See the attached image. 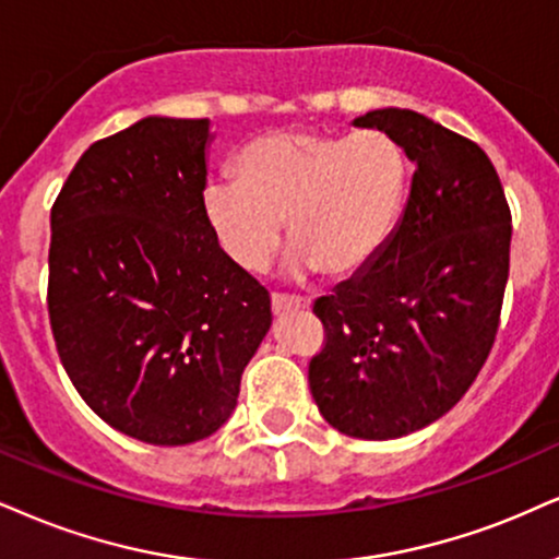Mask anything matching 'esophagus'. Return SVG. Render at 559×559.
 <instances>
[{"label": "esophagus", "instance_id": "34e87169", "mask_svg": "<svg viewBox=\"0 0 559 559\" xmlns=\"http://www.w3.org/2000/svg\"><path fill=\"white\" fill-rule=\"evenodd\" d=\"M311 300L308 298H293V295H272V313L285 316L293 311H308Z\"/></svg>", "mask_w": 559, "mask_h": 559}]
</instances>
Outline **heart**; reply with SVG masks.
<instances>
[{
  "label": "heart",
  "instance_id": "b5f03b06",
  "mask_svg": "<svg viewBox=\"0 0 559 559\" xmlns=\"http://www.w3.org/2000/svg\"><path fill=\"white\" fill-rule=\"evenodd\" d=\"M406 183L402 144L378 129L280 132L243 147L236 181L206 183L202 210L225 257L246 272L269 266L287 219L293 277L319 269L347 277L394 233Z\"/></svg>",
  "mask_w": 559,
  "mask_h": 559
}]
</instances>
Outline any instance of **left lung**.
<instances>
[{"label": "left lung", "mask_w": 559, "mask_h": 559, "mask_svg": "<svg viewBox=\"0 0 559 559\" xmlns=\"http://www.w3.org/2000/svg\"><path fill=\"white\" fill-rule=\"evenodd\" d=\"M378 129L415 165L409 199L381 253L313 302L326 347L308 383L329 425L391 440L443 417L490 355L511 266V210L479 144L409 108Z\"/></svg>", "instance_id": "1"}]
</instances>
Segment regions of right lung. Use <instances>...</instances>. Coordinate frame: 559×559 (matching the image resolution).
Returning a JSON list of instances; mask_svg holds the SVG:
<instances>
[{
    "mask_svg": "<svg viewBox=\"0 0 559 559\" xmlns=\"http://www.w3.org/2000/svg\"><path fill=\"white\" fill-rule=\"evenodd\" d=\"M210 119L147 116L90 144L51 210L48 319L90 409L153 445L210 438L272 326L204 219Z\"/></svg>",
    "mask_w": 559,
    "mask_h": 559,
    "instance_id": "1",
    "label": "right lung"
}]
</instances>
